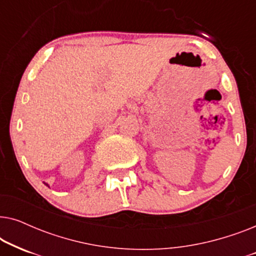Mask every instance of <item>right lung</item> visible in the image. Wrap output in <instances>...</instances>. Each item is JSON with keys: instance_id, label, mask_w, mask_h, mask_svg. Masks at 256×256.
<instances>
[{"instance_id": "obj_1", "label": "right lung", "mask_w": 256, "mask_h": 256, "mask_svg": "<svg viewBox=\"0 0 256 256\" xmlns=\"http://www.w3.org/2000/svg\"><path fill=\"white\" fill-rule=\"evenodd\" d=\"M46 185H48V184H46Z\"/></svg>"}]
</instances>
